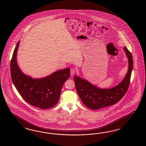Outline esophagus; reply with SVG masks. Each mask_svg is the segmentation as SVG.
I'll return each instance as SVG.
<instances>
[{"label":"esophagus","mask_w":146,"mask_h":146,"mask_svg":"<svg viewBox=\"0 0 146 146\" xmlns=\"http://www.w3.org/2000/svg\"><path fill=\"white\" fill-rule=\"evenodd\" d=\"M70 72H71V75H73L74 73H75V69H74L73 68H71V71H70Z\"/></svg>","instance_id":"obj_1"}]
</instances>
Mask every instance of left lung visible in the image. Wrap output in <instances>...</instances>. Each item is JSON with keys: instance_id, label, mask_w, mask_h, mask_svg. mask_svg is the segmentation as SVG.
I'll list each match as a JSON object with an SVG mask.
<instances>
[{"instance_id": "8db88e82", "label": "left lung", "mask_w": 146, "mask_h": 146, "mask_svg": "<svg viewBox=\"0 0 146 146\" xmlns=\"http://www.w3.org/2000/svg\"><path fill=\"white\" fill-rule=\"evenodd\" d=\"M124 50L128 58L127 74L119 84L109 89H101L86 80L77 75L74 76L76 92L84 105L92 110H97L114 105L123 97L127 92L133 66L132 55L125 46Z\"/></svg>"}]
</instances>
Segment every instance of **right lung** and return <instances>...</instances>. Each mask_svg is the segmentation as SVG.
I'll return each instance as SVG.
<instances>
[{
  "label": "right lung",
  "mask_w": 146,
  "mask_h": 146,
  "mask_svg": "<svg viewBox=\"0 0 146 146\" xmlns=\"http://www.w3.org/2000/svg\"><path fill=\"white\" fill-rule=\"evenodd\" d=\"M20 41L14 49L11 61L12 81L20 95L27 103L42 109L52 108L57 103L62 87L70 76V68L56 71L40 79L25 74L18 66L17 56Z\"/></svg>",
  "instance_id": "obj_1"
}]
</instances>
